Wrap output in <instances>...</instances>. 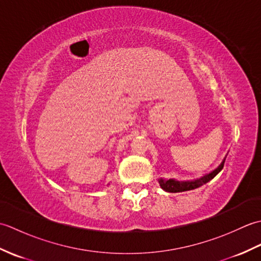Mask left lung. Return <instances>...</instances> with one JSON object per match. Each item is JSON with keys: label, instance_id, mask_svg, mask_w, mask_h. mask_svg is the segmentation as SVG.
<instances>
[{"label": "left lung", "instance_id": "left-lung-1", "mask_svg": "<svg viewBox=\"0 0 261 261\" xmlns=\"http://www.w3.org/2000/svg\"><path fill=\"white\" fill-rule=\"evenodd\" d=\"M224 162H225V159L223 160L222 163H221V165L219 166L218 168L212 171V173H210L207 175L201 177L199 179L191 180V181H177V180H174V179L165 180L163 178H160L159 184H160V186H162L163 190H165L166 192H169V193H179V192L195 190V188L201 187L202 185L206 184V182L210 181L211 179H213L214 177L218 175L221 170H222L223 166H224Z\"/></svg>", "mask_w": 261, "mask_h": 261}]
</instances>
